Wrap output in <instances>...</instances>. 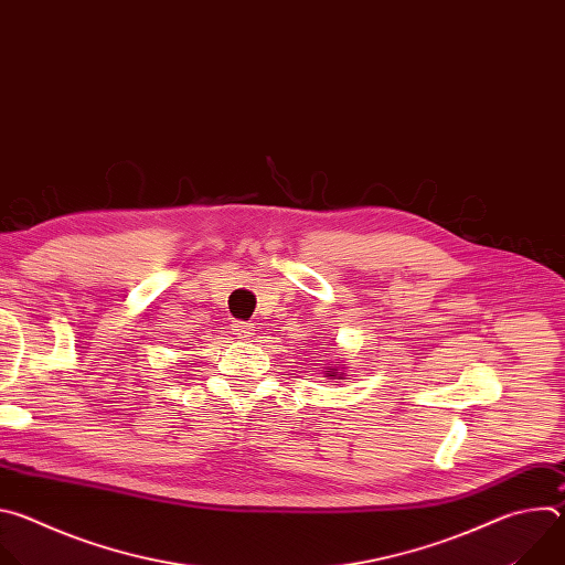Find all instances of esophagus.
Segmentation results:
<instances>
[{"label":"esophagus","mask_w":565,"mask_h":565,"mask_svg":"<svg viewBox=\"0 0 565 565\" xmlns=\"http://www.w3.org/2000/svg\"><path fill=\"white\" fill-rule=\"evenodd\" d=\"M232 331L238 340H250L255 335V324H250V321H236Z\"/></svg>","instance_id":"34e87169"}]
</instances>
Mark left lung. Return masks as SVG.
I'll use <instances>...</instances> for the list:
<instances>
[{
  "instance_id": "obj_1",
  "label": "left lung",
  "mask_w": 565,
  "mask_h": 565,
  "mask_svg": "<svg viewBox=\"0 0 565 565\" xmlns=\"http://www.w3.org/2000/svg\"><path fill=\"white\" fill-rule=\"evenodd\" d=\"M333 373H335V371H333Z\"/></svg>"
}]
</instances>
